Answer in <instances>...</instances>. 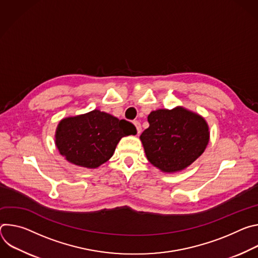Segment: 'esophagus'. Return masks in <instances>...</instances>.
<instances>
[{
    "instance_id": "1",
    "label": "esophagus",
    "mask_w": 258,
    "mask_h": 258,
    "mask_svg": "<svg viewBox=\"0 0 258 258\" xmlns=\"http://www.w3.org/2000/svg\"><path fill=\"white\" fill-rule=\"evenodd\" d=\"M134 124H135V126H136V128H137V132H138V134H141V132H142V126H141V123H140L138 120H136V121H134Z\"/></svg>"
}]
</instances>
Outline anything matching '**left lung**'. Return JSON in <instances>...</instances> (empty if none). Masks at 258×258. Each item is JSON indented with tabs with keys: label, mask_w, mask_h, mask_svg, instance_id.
<instances>
[{
	"label": "left lung",
	"mask_w": 258,
	"mask_h": 258,
	"mask_svg": "<svg viewBox=\"0 0 258 258\" xmlns=\"http://www.w3.org/2000/svg\"><path fill=\"white\" fill-rule=\"evenodd\" d=\"M149 127L140 139L147 159L163 172H176L191 165L209 142L205 119L183 107L158 109L148 115Z\"/></svg>",
	"instance_id": "left-lung-1"
}]
</instances>
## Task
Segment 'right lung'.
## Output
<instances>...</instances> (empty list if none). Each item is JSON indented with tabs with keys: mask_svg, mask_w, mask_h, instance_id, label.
<instances>
[{
	"mask_svg": "<svg viewBox=\"0 0 258 258\" xmlns=\"http://www.w3.org/2000/svg\"><path fill=\"white\" fill-rule=\"evenodd\" d=\"M136 134L132 122L95 109L86 114L63 118L56 130L55 144L70 163L97 168L112 157L122 137Z\"/></svg>",
	"mask_w": 258,
	"mask_h": 258,
	"instance_id": "1",
	"label": "right lung"
}]
</instances>
